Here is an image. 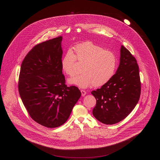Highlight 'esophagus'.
<instances>
[{"label":"esophagus","instance_id":"1","mask_svg":"<svg viewBox=\"0 0 160 160\" xmlns=\"http://www.w3.org/2000/svg\"><path fill=\"white\" fill-rule=\"evenodd\" d=\"M81 93H82V95L83 97L85 96L86 94V92L85 91H84V90H81Z\"/></svg>","mask_w":160,"mask_h":160}]
</instances>
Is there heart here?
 I'll use <instances>...</instances> for the list:
<instances>
[{
	"label": "heart",
	"mask_w": 160,
	"mask_h": 160,
	"mask_svg": "<svg viewBox=\"0 0 160 160\" xmlns=\"http://www.w3.org/2000/svg\"><path fill=\"white\" fill-rule=\"evenodd\" d=\"M75 53L72 50H68L61 61L63 71L70 76L74 74L77 59L83 63V72L69 78V83L81 88H87L93 84L100 86L107 83L114 76L118 58L112 52L92 42H86L75 47Z\"/></svg>",
	"instance_id": "1"
}]
</instances>
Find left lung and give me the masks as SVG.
I'll return each instance as SVG.
<instances>
[{"instance_id": "8db88e82", "label": "left lung", "mask_w": 160, "mask_h": 160, "mask_svg": "<svg viewBox=\"0 0 160 160\" xmlns=\"http://www.w3.org/2000/svg\"><path fill=\"white\" fill-rule=\"evenodd\" d=\"M141 92L136 58L121 46L119 67L114 76L100 89L92 91L97 99L92 113L99 122L112 125L124 119L137 105Z\"/></svg>"}]
</instances>
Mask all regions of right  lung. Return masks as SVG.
Returning <instances> with one entry per match:
<instances>
[{
  "label": "right lung",
  "instance_id": "add662e5",
  "mask_svg": "<svg viewBox=\"0 0 160 160\" xmlns=\"http://www.w3.org/2000/svg\"><path fill=\"white\" fill-rule=\"evenodd\" d=\"M62 37L38 44L22 62L18 91L32 119L47 128L60 127L68 120L81 97L78 88L68 87L62 74Z\"/></svg>",
  "mask_w": 160,
  "mask_h": 160
}]
</instances>
